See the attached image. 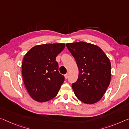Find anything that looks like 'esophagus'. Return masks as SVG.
Here are the masks:
<instances>
[{
  "mask_svg": "<svg viewBox=\"0 0 129 129\" xmlns=\"http://www.w3.org/2000/svg\"><path fill=\"white\" fill-rule=\"evenodd\" d=\"M68 76H69V75H68V73H67L66 75H65V78L66 79H68Z\"/></svg>",
  "mask_w": 129,
  "mask_h": 129,
  "instance_id": "esophagus-1",
  "label": "esophagus"
}]
</instances>
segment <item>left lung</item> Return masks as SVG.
Instances as JSON below:
<instances>
[{"label":"left lung","mask_w":129,"mask_h":129,"mask_svg":"<svg viewBox=\"0 0 129 129\" xmlns=\"http://www.w3.org/2000/svg\"><path fill=\"white\" fill-rule=\"evenodd\" d=\"M67 48L79 68L77 80L72 85L77 99L92 105L102 99L111 81V62L99 46L84 42L68 43Z\"/></svg>","instance_id":"1"}]
</instances>
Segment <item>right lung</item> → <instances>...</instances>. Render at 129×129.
Segmentation results:
<instances>
[{"mask_svg":"<svg viewBox=\"0 0 129 129\" xmlns=\"http://www.w3.org/2000/svg\"><path fill=\"white\" fill-rule=\"evenodd\" d=\"M65 44L38 45L28 51L22 61L23 82L34 101L45 102L54 98L64 81L56 61Z\"/></svg>","mask_w":129,"mask_h":129,"instance_id":"1","label":"right lung"}]
</instances>
